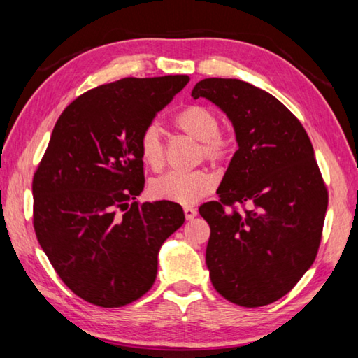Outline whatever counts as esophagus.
Listing matches in <instances>:
<instances>
[{
	"label": "esophagus",
	"mask_w": 358,
	"mask_h": 358,
	"mask_svg": "<svg viewBox=\"0 0 358 358\" xmlns=\"http://www.w3.org/2000/svg\"><path fill=\"white\" fill-rule=\"evenodd\" d=\"M183 211H185V216H186V220H194V217L197 216V210L196 208H192V207H185L183 208Z\"/></svg>",
	"instance_id": "1"
}]
</instances>
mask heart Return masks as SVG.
Listing matches in <instances>:
<instances>
[{"label":"heart","instance_id":"1","mask_svg":"<svg viewBox=\"0 0 358 358\" xmlns=\"http://www.w3.org/2000/svg\"><path fill=\"white\" fill-rule=\"evenodd\" d=\"M177 128L187 136L202 142V151L211 162L226 159L230 145L220 134V118L203 106H189L175 117ZM138 150L143 162L151 169H159L164 164V141L161 128L150 123L138 138ZM215 187V178L203 171L194 172H169L156 178L150 186L151 196L159 201H169L181 205H191L201 201Z\"/></svg>","mask_w":358,"mask_h":358}]
</instances>
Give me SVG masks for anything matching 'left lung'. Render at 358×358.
<instances>
[{
    "instance_id": "left-lung-1",
    "label": "left lung",
    "mask_w": 358,
    "mask_h": 358,
    "mask_svg": "<svg viewBox=\"0 0 358 358\" xmlns=\"http://www.w3.org/2000/svg\"><path fill=\"white\" fill-rule=\"evenodd\" d=\"M226 113L235 151L220 201L201 205L208 222L213 287L235 305H270L310 270L319 250L329 194L310 137L275 96L237 78H203L192 88ZM234 203H248L245 212Z\"/></svg>"
}]
</instances>
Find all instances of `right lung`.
Returning a JSON list of instances; mask_svg holds the SVG:
<instances>
[{"mask_svg":"<svg viewBox=\"0 0 358 358\" xmlns=\"http://www.w3.org/2000/svg\"><path fill=\"white\" fill-rule=\"evenodd\" d=\"M187 82L101 85L71 102L53 128L33 180L34 230L58 276L85 301L118 308L141 299L156 280L162 243L183 226L178 203L129 201L145 185L142 131Z\"/></svg>","mask_w":358,"mask_h":358,"instance_id":"add662e5","label":"right lung"}]
</instances>
